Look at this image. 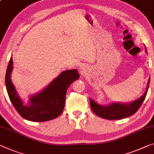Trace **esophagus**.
<instances>
[{"instance_id": "34e87169", "label": "esophagus", "mask_w": 154, "mask_h": 154, "mask_svg": "<svg viewBox=\"0 0 154 154\" xmlns=\"http://www.w3.org/2000/svg\"><path fill=\"white\" fill-rule=\"evenodd\" d=\"M80 72H81V73H83L84 72V69H83V68H82V67H81V68H80Z\"/></svg>"}]
</instances>
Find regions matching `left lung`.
Returning <instances> with one entry per match:
<instances>
[{
	"instance_id": "1",
	"label": "left lung",
	"mask_w": 154,
	"mask_h": 154,
	"mask_svg": "<svg viewBox=\"0 0 154 154\" xmlns=\"http://www.w3.org/2000/svg\"><path fill=\"white\" fill-rule=\"evenodd\" d=\"M150 82V78L149 79L146 89L145 94L140 98L137 99L131 103L120 104L113 103L108 106H103L97 104L90 98V105L92 111L99 117L107 120H118L129 117L134 114L139 109L143 104L147 94L149 85Z\"/></svg>"
}]
</instances>
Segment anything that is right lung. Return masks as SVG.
I'll use <instances>...</instances> for the list:
<instances>
[{"mask_svg": "<svg viewBox=\"0 0 154 154\" xmlns=\"http://www.w3.org/2000/svg\"><path fill=\"white\" fill-rule=\"evenodd\" d=\"M12 65L11 58L6 71L5 85L9 99L18 113L25 119L34 122L48 121L59 116L65 107L67 88L80 77L78 70L64 71L44 90L31 97L29 105H25L11 81Z\"/></svg>", "mask_w": 154, "mask_h": 154, "instance_id": "obj_1", "label": "right lung"}]
</instances>
